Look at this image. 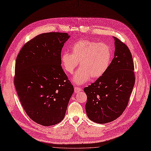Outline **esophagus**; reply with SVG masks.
<instances>
[{"label":"esophagus","mask_w":151,"mask_h":151,"mask_svg":"<svg viewBox=\"0 0 151 151\" xmlns=\"http://www.w3.org/2000/svg\"><path fill=\"white\" fill-rule=\"evenodd\" d=\"M80 91H81V89L79 87L76 86L74 88V92H75V93H78V92H79Z\"/></svg>","instance_id":"1"}]
</instances>
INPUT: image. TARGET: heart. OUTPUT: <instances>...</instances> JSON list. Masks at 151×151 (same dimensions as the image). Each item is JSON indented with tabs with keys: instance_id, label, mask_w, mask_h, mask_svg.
Wrapping results in <instances>:
<instances>
[{
	"instance_id": "b5f03b06",
	"label": "heart",
	"mask_w": 151,
	"mask_h": 151,
	"mask_svg": "<svg viewBox=\"0 0 151 151\" xmlns=\"http://www.w3.org/2000/svg\"><path fill=\"white\" fill-rule=\"evenodd\" d=\"M71 53L64 52L60 61L64 70L72 74L78 66L80 68L73 77V82L82 85L91 79H97L105 74L111 63L112 51L105 43L82 39L75 42L71 48Z\"/></svg>"
}]
</instances>
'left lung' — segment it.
<instances>
[{
  "label": "left lung",
  "instance_id": "left-lung-1",
  "mask_svg": "<svg viewBox=\"0 0 151 151\" xmlns=\"http://www.w3.org/2000/svg\"><path fill=\"white\" fill-rule=\"evenodd\" d=\"M114 39V57L105 74L84 88L87 96L85 109L88 117L105 124L117 119L129 102L135 84L134 66L128 47Z\"/></svg>",
  "mask_w": 151,
  "mask_h": 151
}]
</instances>
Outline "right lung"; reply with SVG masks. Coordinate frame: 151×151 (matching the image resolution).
I'll return each mask as SVG.
<instances>
[{
    "label": "right lung",
    "instance_id": "right-lung-1",
    "mask_svg": "<svg viewBox=\"0 0 151 151\" xmlns=\"http://www.w3.org/2000/svg\"><path fill=\"white\" fill-rule=\"evenodd\" d=\"M68 33L46 32L24 45L16 62L14 85L29 118L49 126L65 117L73 92L61 66V51Z\"/></svg>",
    "mask_w": 151,
    "mask_h": 151
}]
</instances>
